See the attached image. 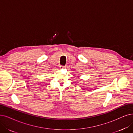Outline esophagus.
Segmentation results:
<instances>
[{
	"instance_id": "34e87169",
	"label": "esophagus",
	"mask_w": 133,
	"mask_h": 133,
	"mask_svg": "<svg viewBox=\"0 0 133 133\" xmlns=\"http://www.w3.org/2000/svg\"><path fill=\"white\" fill-rule=\"evenodd\" d=\"M59 68H60V69H64V68H65V66L61 65V66H60Z\"/></svg>"
}]
</instances>
